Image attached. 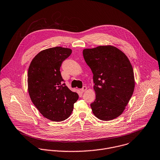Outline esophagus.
Wrapping results in <instances>:
<instances>
[{
    "label": "esophagus",
    "instance_id": "34e87169",
    "mask_svg": "<svg viewBox=\"0 0 160 160\" xmlns=\"http://www.w3.org/2000/svg\"><path fill=\"white\" fill-rule=\"evenodd\" d=\"M86 90H87V87H86V86H84L82 89H80V91H81V92H84L86 91Z\"/></svg>",
    "mask_w": 160,
    "mask_h": 160
}]
</instances>
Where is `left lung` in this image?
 Here are the masks:
<instances>
[{
	"mask_svg": "<svg viewBox=\"0 0 160 160\" xmlns=\"http://www.w3.org/2000/svg\"><path fill=\"white\" fill-rule=\"evenodd\" d=\"M82 53L93 73L96 100L91 107L94 115L104 121L116 118L125 109L135 89L130 60L112 45L85 48Z\"/></svg>",
	"mask_w": 160,
	"mask_h": 160,
	"instance_id": "8db88e82",
	"label": "left lung"
}]
</instances>
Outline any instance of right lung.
Instances as JSON below:
<instances>
[{"label":"right lung","mask_w":160,"mask_h":160,"mask_svg":"<svg viewBox=\"0 0 160 160\" xmlns=\"http://www.w3.org/2000/svg\"><path fill=\"white\" fill-rule=\"evenodd\" d=\"M71 53V49L61 47L42 50L33 58L28 68L30 98L41 114L54 122L67 119L79 98L62 84L60 67Z\"/></svg>","instance_id":"1"}]
</instances>
